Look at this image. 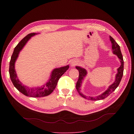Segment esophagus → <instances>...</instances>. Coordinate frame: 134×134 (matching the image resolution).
I'll return each mask as SVG.
<instances>
[{"mask_svg": "<svg viewBox=\"0 0 134 134\" xmlns=\"http://www.w3.org/2000/svg\"><path fill=\"white\" fill-rule=\"evenodd\" d=\"M77 63H78V62H77V61H71V66H72V67H74V66H75Z\"/></svg>", "mask_w": 134, "mask_h": 134, "instance_id": "obj_1", "label": "esophagus"}]
</instances>
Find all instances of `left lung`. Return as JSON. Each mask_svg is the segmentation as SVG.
Listing matches in <instances>:
<instances>
[{
	"label": "left lung",
	"instance_id": "1",
	"mask_svg": "<svg viewBox=\"0 0 134 134\" xmlns=\"http://www.w3.org/2000/svg\"><path fill=\"white\" fill-rule=\"evenodd\" d=\"M110 41L112 43V53L114 54H115L117 56V57L120 60L121 62V66L117 69V73L116 75V78L115 81L113 83H112L111 85H110L108 88L104 92L102 93L100 95H99L96 97H87L83 94L81 92V87L82 85V82L83 80L85 77L86 76L87 72L85 68H83L79 66H76L75 68L78 70L79 72V76L78 81L76 84V88L78 91L79 94L83 98H86L88 100H99L105 99V98L108 97L112 92L116 89V88L118 86L119 83H120L121 79L122 78V76L123 75V71H124V61L123 56L121 51L120 47L117 44V42L114 40V39L112 38L111 36H110Z\"/></svg>",
	"mask_w": 134,
	"mask_h": 134
}]
</instances>
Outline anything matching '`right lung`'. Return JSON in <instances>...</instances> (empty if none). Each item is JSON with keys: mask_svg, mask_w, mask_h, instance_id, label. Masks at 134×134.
Instances as JSON below:
<instances>
[{"mask_svg": "<svg viewBox=\"0 0 134 134\" xmlns=\"http://www.w3.org/2000/svg\"><path fill=\"white\" fill-rule=\"evenodd\" d=\"M37 34H38L36 33H31L28 34L19 42V43L14 49L13 54L11 58L9 66L10 77L14 86L20 92L25 96L34 98L45 97L51 94L57 85L58 82L60 77L67 71V70H68L69 67V65H67L66 66L56 68L53 69L49 79H48V81L42 86L29 87L23 85V83L19 80L17 77V73L15 71V62L18 57V55L20 51L22 50V49L25 46L27 41L31 38V37Z\"/></svg>", "mask_w": 134, "mask_h": 134, "instance_id": "right-lung-1", "label": "right lung"}]
</instances>
